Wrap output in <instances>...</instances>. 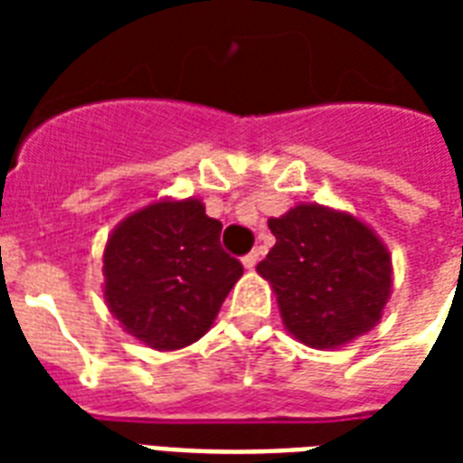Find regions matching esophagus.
<instances>
[{
  "label": "esophagus",
  "mask_w": 463,
  "mask_h": 463,
  "mask_svg": "<svg viewBox=\"0 0 463 463\" xmlns=\"http://www.w3.org/2000/svg\"><path fill=\"white\" fill-rule=\"evenodd\" d=\"M257 261H260V254L250 252V254H245V257H242V267L254 269V267H257Z\"/></svg>",
  "instance_id": "1"
}]
</instances>
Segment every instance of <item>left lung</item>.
<instances>
[{"label":"left lung","instance_id":"8db88e82","mask_svg":"<svg viewBox=\"0 0 463 463\" xmlns=\"http://www.w3.org/2000/svg\"><path fill=\"white\" fill-rule=\"evenodd\" d=\"M269 228L276 245L257 271L290 336L329 351L377 326L392 296V254L370 225L348 211L296 203Z\"/></svg>","mask_w":463,"mask_h":463}]
</instances>
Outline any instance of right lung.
Returning <instances> with one entry per match:
<instances>
[{
	"mask_svg": "<svg viewBox=\"0 0 463 463\" xmlns=\"http://www.w3.org/2000/svg\"><path fill=\"white\" fill-rule=\"evenodd\" d=\"M221 221L199 199H158L105 242V305L156 351H180L211 329L242 264L221 247Z\"/></svg>",
	"mask_w": 463,
	"mask_h": 463,
	"instance_id": "obj_1",
	"label": "right lung"
}]
</instances>
